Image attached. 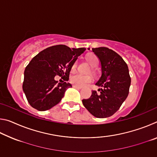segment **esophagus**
I'll return each instance as SVG.
<instances>
[{
    "label": "esophagus",
    "instance_id": "1",
    "mask_svg": "<svg viewBox=\"0 0 157 157\" xmlns=\"http://www.w3.org/2000/svg\"><path fill=\"white\" fill-rule=\"evenodd\" d=\"M73 87L75 89H82V88L81 86H76V85H73Z\"/></svg>",
    "mask_w": 157,
    "mask_h": 157
}]
</instances>
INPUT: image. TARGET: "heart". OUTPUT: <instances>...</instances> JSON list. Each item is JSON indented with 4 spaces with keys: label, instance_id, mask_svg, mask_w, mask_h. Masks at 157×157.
Here are the masks:
<instances>
[{
    "label": "heart",
    "instance_id": "obj_1",
    "mask_svg": "<svg viewBox=\"0 0 157 157\" xmlns=\"http://www.w3.org/2000/svg\"><path fill=\"white\" fill-rule=\"evenodd\" d=\"M86 60L88 61V62L90 63V65L92 66H96L98 63V59L97 56L93 53L89 54L86 56ZM77 66V63L74 62L72 65V71H74L75 70ZM93 82V78L90 75H82V74H75L73 76H71V82L73 84L76 85L78 86H84L86 85L89 84V83Z\"/></svg>",
    "mask_w": 157,
    "mask_h": 157
}]
</instances>
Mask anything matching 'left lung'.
<instances>
[{
  "mask_svg": "<svg viewBox=\"0 0 157 157\" xmlns=\"http://www.w3.org/2000/svg\"><path fill=\"white\" fill-rule=\"evenodd\" d=\"M89 50V48H88ZM101 63L102 75L95 85L100 94L92 91L89 99L82 100L87 110L96 118L113 115L129 94L131 78L127 63L115 51L106 47L92 48Z\"/></svg>",
  "mask_w": 157,
  "mask_h": 157,
  "instance_id": "left-lung-1",
  "label": "left lung"
}]
</instances>
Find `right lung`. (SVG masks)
I'll return each mask as SVG.
<instances>
[{
  "mask_svg": "<svg viewBox=\"0 0 157 157\" xmlns=\"http://www.w3.org/2000/svg\"><path fill=\"white\" fill-rule=\"evenodd\" d=\"M86 48H70L65 45L50 46L33 58L24 71L23 90L31 107L39 111L50 109L59 103L68 82L57 83L55 75L68 81L72 65Z\"/></svg>",
  "mask_w": 157,
  "mask_h": 157,
  "instance_id": "right-lung-1",
  "label": "right lung"
}]
</instances>
